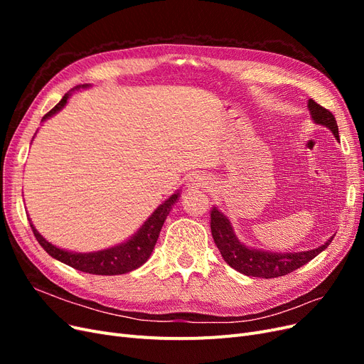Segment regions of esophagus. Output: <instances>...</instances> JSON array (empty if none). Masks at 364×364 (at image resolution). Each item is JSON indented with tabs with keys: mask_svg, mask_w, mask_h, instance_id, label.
Masks as SVG:
<instances>
[{
	"mask_svg": "<svg viewBox=\"0 0 364 364\" xmlns=\"http://www.w3.org/2000/svg\"><path fill=\"white\" fill-rule=\"evenodd\" d=\"M188 188H193V190H199V188H206V186L209 185V179L208 176L202 174V173H196L193 176H190L188 179Z\"/></svg>",
	"mask_w": 364,
	"mask_h": 364,
	"instance_id": "1",
	"label": "esophagus"
}]
</instances>
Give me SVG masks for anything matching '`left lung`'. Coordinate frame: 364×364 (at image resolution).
<instances>
[{
	"instance_id": "8db88e82",
	"label": "left lung",
	"mask_w": 364,
	"mask_h": 364,
	"mask_svg": "<svg viewBox=\"0 0 364 364\" xmlns=\"http://www.w3.org/2000/svg\"><path fill=\"white\" fill-rule=\"evenodd\" d=\"M308 111H310L311 118L316 124L328 127L333 132L336 139H338L337 121L328 109L317 105L310 98V100H308ZM211 232L215 246L218 247L223 259L230 267L246 274V277L264 279L284 277V274H289L293 270L302 267L304 264L311 261L322 250H325L334 238L331 237L322 246L304 252L281 253L247 247L237 238L229 218L222 211H218L215 206L211 209Z\"/></svg>"
}]
</instances>
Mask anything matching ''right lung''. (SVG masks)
I'll return each mask as SVG.
<instances>
[{"label":"right lung","mask_w":364,"mask_h":364,"mask_svg":"<svg viewBox=\"0 0 364 364\" xmlns=\"http://www.w3.org/2000/svg\"><path fill=\"white\" fill-rule=\"evenodd\" d=\"M87 86L90 85H79L75 86L74 90L87 87ZM70 95L71 92L65 94L62 100L54 106L48 114L43 115L42 121L48 119L54 114H58L60 109L67 105ZM179 196L181 193L171 194L167 200L155 209V213H153L147 218V222H144V225L136 230V234L132 235L127 241H124V243L117 245L109 249L97 250V252L80 253V252H70V250L56 247L54 245H51L50 241L43 238L31 223L30 226H31L33 234H35L36 240L39 241V245L43 247V250H47L48 255L59 259L63 264H67V266L75 270L92 273V274H109V277H112V274H123L141 267L142 264L150 258L153 249H155L165 218H167V215L170 214L173 205L179 200Z\"/></svg>","instance_id":"right-lung-1"}]
</instances>
